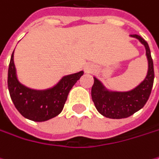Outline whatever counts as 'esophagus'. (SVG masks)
Here are the masks:
<instances>
[{"label":"esophagus","instance_id":"34e87169","mask_svg":"<svg viewBox=\"0 0 159 159\" xmlns=\"http://www.w3.org/2000/svg\"><path fill=\"white\" fill-rule=\"evenodd\" d=\"M86 70H87V71H89V70H91V68H89V67H87V68H86Z\"/></svg>","mask_w":159,"mask_h":159}]
</instances>
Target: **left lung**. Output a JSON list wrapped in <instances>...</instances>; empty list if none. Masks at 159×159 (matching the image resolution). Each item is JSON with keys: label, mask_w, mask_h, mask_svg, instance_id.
<instances>
[{"label": "left lung", "mask_w": 159, "mask_h": 159, "mask_svg": "<svg viewBox=\"0 0 159 159\" xmlns=\"http://www.w3.org/2000/svg\"><path fill=\"white\" fill-rule=\"evenodd\" d=\"M144 45L148 60V71L144 80L129 91H112L107 89L99 79L94 78L91 98L96 109L109 119H124L141 109L148 101L154 84V63L149 45L140 36L131 35Z\"/></svg>", "instance_id": "1"}]
</instances>
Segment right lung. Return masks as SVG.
<instances>
[{"label":"right lung","mask_w":159,"mask_h":159,"mask_svg":"<svg viewBox=\"0 0 159 159\" xmlns=\"http://www.w3.org/2000/svg\"><path fill=\"white\" fill-rule=\"evenodd\" d=\"M84 71L63 76L52 88L34 89L22 85L17 77L14 64V52L8 68L7 85L15 107L26 119L34 121H45L61 113L68 94Z\"/></svg>","instance_id":"right-lung-1"}]
</instances>
